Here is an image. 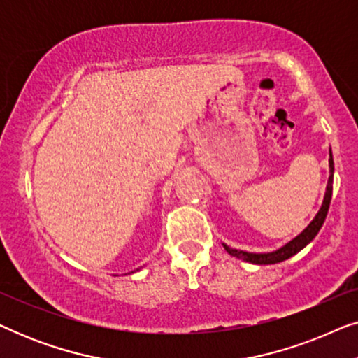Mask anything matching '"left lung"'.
I'll return each instance as SVG.
<instances>
[{
	"instance_id": "8db88e82",
	"label": "left lung",
	"mask_w": 358,
	"mask_h": 358,
	"mask_svg": "<svg viewBox=\"0 0 358 358\" xmlns=\"http://www.w3.org/2000/svg\"><path fill=\"white\" fill-rule=\"evenodd\" d=\"M329 180H327V187H326V194H324V200H322V205L320 208V212L316 213V217L313 218V222L308 224V227L303 229V231L298 234L296 238H293L290 243H287L285 246H282L280 249L272 252H246V251H238V249L228 248L227 244H223L224 249H227L228 254L231 256L243 259V261L251 262V264H259V266H266V264H277L285 261V259L295 256L296 252H300L303 248L308 246L322 227L324 223L327 210H329V203H331V197H332V178H334V159H332V151L329 150Z\"/></svg>"
}]
</instances>
